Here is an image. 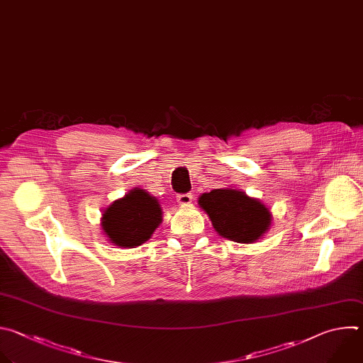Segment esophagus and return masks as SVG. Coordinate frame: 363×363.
Returning a JSON list of instances; mask_svg holds the SVG:
<instances>
[{"instance_id": "esophagus-1", "label": "esophagus", "mask_w": 363, "mask_h": 363, "mask_svg": "<svg viewBox=\"0 0 363 363\" xmlns=\"http://www.w3.org/2000/svg\"><path fill=\"white\" fill-rule=\"evenodd\" d=\"M193 200V196L190 193H186V194H179L177 196V203L182 204V206H187L190 204Z\"/></svg>"}]
</instances>
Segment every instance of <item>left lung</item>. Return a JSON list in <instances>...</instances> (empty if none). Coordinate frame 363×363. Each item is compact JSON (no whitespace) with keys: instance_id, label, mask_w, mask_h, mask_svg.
Segmentation results:
<instances>
[{"instance_id":"obj_1","label":"left lung","mask_w":363,"mask_h":363,"mask_svg":"<svg viewBox=\"0 0 363 363\" xmlns=\"http://www.w3.org/2000/svg\"><path fill=\"white\" fill-rule=\"evenodd\" d=\"M199 206L217 233L238 243L259 240L272 225L269 208L242 190L214 189L199 197Z\"/></svg>"}]
</instances>
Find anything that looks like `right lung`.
<instances>
[{
  "instance_id": "1",
  "label": "right lung",
  "mask_w": 363,
  "mask_h": 363,
  "mask_svg": "<svg viewBox=\"0 0 363 363\" xmlns=\"http://www.w3.org/2000/svg\"><path fill=\"white\" fill-rule=\"evenodd\" d=\"M163 220L159 200L143 189H133L103 213L101 228L110 243L135 247L147 242Z\"/></svg>"
}]
</instances>
